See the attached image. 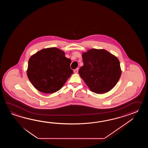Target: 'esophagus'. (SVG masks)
Instances as JSON below:
<instances>
[{
	"mask_svg": "<svg viewBox=\"0 0 148 148\" xmlns=\"http://www.w3.org/2000/svg\"><path fill=\"white\" fill-rule=\"evenodd\" d=\"M78 68H77V69H75L74 70V73H78Z\"/></svg>",
	"mask_w": 148,
	"mask_h": 148,
	"instance_id": "esophagus-1",
	"label": "esophagus"
}]
</instances>
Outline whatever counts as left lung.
Listing matches in <instances>:
<instances>
[{"label":"left lung","instance_id":"1","mask_svg":"<svg viewBox=\"0 0 148 148\" xmlns=\"http://www.w3.org/2000/svg\"><path fill=\"white\" fill-rule=\"evenodd\" d=\"M84 66L79 73L92 92L104 94L116 85L121 75L120 61L104 49H90L83 53Z\"/></svg>","mask_w":148,"mask_h":148}]
</instances>
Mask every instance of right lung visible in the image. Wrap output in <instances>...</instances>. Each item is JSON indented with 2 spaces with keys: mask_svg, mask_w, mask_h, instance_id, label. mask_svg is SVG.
<instances>
[{
  "mask_svg": "<svg viewBox=\"0 0 148 148\" xmlns=\"http://www.w3.org/2000/svg\"><path fill=\"white\" fill-rule=\"evenodd\" d=\"M71 62L58 48L42 49L28 60L27 77L38 91L53 93L60 90L73 74Z\"/></svg>",
  "mask_w": 148,
  "mask_h": 148,
  "instance_id": "obj_1",
  "label": "right lung"
}]
</instances>
